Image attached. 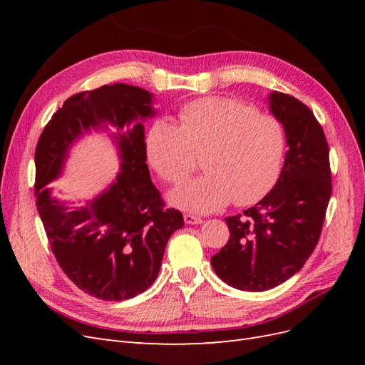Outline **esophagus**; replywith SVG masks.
<instances>
[{
  "instance_id": "esophagus-1",
  "label": "esophagus",
  "mask_w": 365,
  "mask_h": 365,
  "mask_svg": "<svg viewBox=\"0 0 365 365\" xmlns=\"http://www.w3.org/2000/svg\"><path fill=\"white\" fill-rule=\"evenodd\" d=\"M184 222H185L187 225H197V224L202 222V217L195 216V215H192V213H185V215H184Z\"/></svg>"
}]
</instances>
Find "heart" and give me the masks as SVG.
Wrapping results in <instances>:
<instances>
[{"mask_svg": "<svg viewBox=\"0 0 365 365\" xmlns=\"http://www.w3.org/2000/svg\"><path fill=\"white\" fill-rule=\"evenodd\" d=\"M180 123L158 118L146 135V153L161 178L178 185L197 169L205 173L170 195L173 205L210 213L230 201L247 205L271 189L282 168L286 137L271 114L233 97H202L180 109Z\"/></svg>", "mask_w": 365, "mask_h": 365, "instance_id": "1", "label": "heart"}]
</instances>
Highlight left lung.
<instances>
[{"label":"left lung","mask_w":365,"mask_h":365,"mask_svg":"<svg viewBox=\"0 0 365 365\" xmlns=\"http://www.w3.org/2000/svg\"><path fill=\"white\" fill-rule=\"evenodd\" d=\"M269 108L289 146L280 178L256 205L225 217L230 239L212 257L220 280L250 292L275 288L303 268L332 195L329 145L314 113L284 93H272Z\"/></svg>","instance_id":"left-lung-1"}]
</instances>
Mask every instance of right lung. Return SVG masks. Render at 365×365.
<instances>
[{
	"instance_id": "1",
	"label": "right lung",
	"mask_w": 365,
	"mask_h": 365,
	"mask_svg": "<svg viewBox=\"0 0 365 365\" xmlns=\"http://www.w3.org/2000/svg\"><path fill=\"white\" fill-rule=\"evenodd\" d=\"M152 94L126 83L71 96L43 128L35 150V196L51 251L65 275L96 298L120 302L145 292L160 272L165 245L184 227L168 208L146 164L145 126ZM111 123L120 150L118 181L83 207L53 200L45 185L58 174L71 143L90 127Z\"/></svg>"
}]
</instances>
